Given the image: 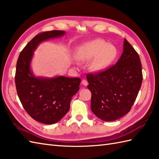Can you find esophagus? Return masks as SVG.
Listing matches in <instances>:
<instances>
[{"mask_svg": "<svg viewBox=\"0 0 159 159\" xmlns=\"http://www.w3.org/2000/svg\"><path fill=\"white\" fill-rule=\"evenodd\" d=\"M81 84L83 85H84V86H87V85H88V82L86 80H85V79H83V80H82V82H81Z\"/></svg>", "mask_w": 159, "mask_h": 159, "instance_id": "esophagus-1", "label": "esophagus"}]
</instances>
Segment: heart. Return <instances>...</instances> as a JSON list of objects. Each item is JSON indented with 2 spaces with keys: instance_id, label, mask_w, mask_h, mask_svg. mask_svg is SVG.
Instances as JSON below:
<instances>
[{
  "instance_id": "obj_1",
  "label": "heart",
  "mask_w": 159,
  "mask_h": 159,
  "mask_svg": "<svg viewBox=\"0 0 159 159\" xmlns=\"http://www.w3.org/2000/svg\"><path fill=\"white\" fill-rule=\"evenodd\" d=\"M76 59L81 62H89L90 70L93 72H102L116 61L118 50L116 46L108 43L102 39H96L80 45L76 49Z\"/></svg>"
}]
</instances>
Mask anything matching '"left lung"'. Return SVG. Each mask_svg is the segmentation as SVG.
<instances>
[{"mask_svg":"<svg viewBox=\"0 0 159 159\" xmlns=\"http://www.w3.org/2000/svg\"><path fill=\"white\" fill-rule=\"evenodd\" d=\"M87 79L92 112L103 121L119 119L130 111L142 83L139 55L124 39L122 55L116 65L102 72L87 74Z\"/></svg>","mask_w":159,"mask_h":159,"instance_id":"obj_1","label":"left lung"}]
</instances>
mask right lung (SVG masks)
I'll return each instance as SVG.
<instances>
[{
	"label": "right lung",
	"instance_id": "right-lung-1",
	"mask_svg": "<svg viewBox=\"0 0 159 159\" xmlns=\"http://www.w3.org/2000/svg\"><path fill=\"white\" fill-rule=\"evenodd\" d=\"M65 34L64 31H52L37 35L22 50L17 61L15 82L20 102L33 119L42 124H52L61 120L79 89V78L36 76L31 70L33 55L40 43Z\"/></svg>",
	"mask_w": 159,
	"mask_h": 159
}]
</instances>
